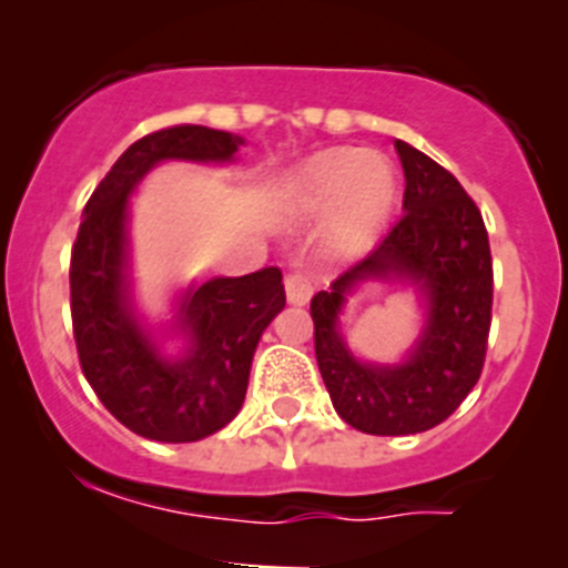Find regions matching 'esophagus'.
<instances>
[{
  "mask_svg": "<svg viewBox=\"0 0 568 568\" xmlns=\"http://www.w3.org/2000/svg\"><path fill=\"white\" fill-rule=\"evenodd\" d=\"M285 296H288L291 305H307V302H311L313 285L305 272H291L288 277H285Z\"/></svg>",
  "mask_w": 568,
  "mask_h": 568,
  "instance_id": "34e87169",
  "label": "esophagus"
}]
</instances>
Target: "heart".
<instances>
[{
	"label": "heart",
	"instance_id": "1",
	"mask_svg": "<svg viewBox=\"0 0 568 568\" xmlns=\"http://www.w3.org/2000/svg\"><path fill=\"white\" fill-rule=\"evenodd\" d=\"M398 178L390 159L374 151L332 148L294 164L272 192V211L283 225L320 220L318 244L329 261H346L371 247L390 220Z\"/></svg>",
	"mask_w": 568,
	"mask_h": 568
}]
</instances>
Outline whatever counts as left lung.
<instances>
[{"mask_svg":"<svg viewBox=\"0 0 568 568\" xmlns=\"http://www.w3.org/2000/svg\"><path fill=\"white\" fill-rule=\"evenodd\" d=\"M404 164V216L365 261L311 302L316 359L337 415L357 432L404 437L439 426L478 382L491 324V252L484 216L434 159L395 140ZM368 282L412 287L422 335L398 364H368L347 348L339 316Z\"/></svg>","mask_w":568,"mask_h":568,"instance_id":"left-lung-1","label":"left lung"}]
</instances>
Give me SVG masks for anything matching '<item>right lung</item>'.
Returning a JSON list of instances; mask_svg holds the SVG:
<instances>
[{"instance_id": "right-lung-1", "label": "right lung", "mask_w": 568, "mask_h": 568, "mask_svg": "<svg viewBox=\"0 0 568 568\" xmlns=\"http://www.w3.org/2000/svg\"><path fill=\"white\" fill-rule=\"evenodd\" d=\"M244 136L173 125L136 140L84 205L71 252V316L79 363L101 404L134 434L197 443L225 428L247 395L263 329L285 307L277 266L211 277L178 291L173 318L148 324L131 277V194L162 162L231 164ZM181 339L178 353L163 343Z\"/></svg>"}]
</instances>
